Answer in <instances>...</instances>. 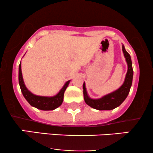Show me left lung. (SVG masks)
<instances>
[{"label": "left lung", "mask_w": 153, "mask_h": 153, "mask_svg": "<svg viewBox=\"0 0 153 153\" xmlns=\"http://www.w3.org/2000/svg\"><path fill=\"white\" fill-rule=\"evenodd\" d=\"M122 50L124 52V57L126 58L128 65V71L126 75L125 80L123 85L121 86L118 90L114 92L109 94L106 96H103L101 99H90L88 96L86 89H85V82L82 85V88H83V96L85 102L87 103L88 106L92 108H96L98 110H111L114 108H117L119 105L122 104L123 101L125 100L129 94L130 88L132 82L133 78V69L132 64H131V57L129 54L125 50L124 45H122Z\"/></svg>", "instance_id": "left-lung-1"}]
</instances>
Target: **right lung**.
<instances>
[{"mask_svg": "<svg viewBox=\"0 0 153 153\" xmlns=\"http://www.w3.org/2000/svg\"><path fill=\"white\" fill-rule=\"evenodd\" d=\"M19 82L20 85L21 91H22L23 96L26 99V101L29 103L31 106L36 107V108L44 111L54 110L57 108L62 104L64 98V93L70 81L66 82L64 86L61 89L60 91L56 96L52 97H45V96H39L31 94L28 89L26 88L23 80L22 73V66L21 63L19 65Z\"/></svg>", "mask_w": 153, "mask_h": 153, "instance_id": "obj_1", "label": "right lung"}]
</instances>
